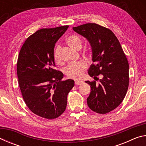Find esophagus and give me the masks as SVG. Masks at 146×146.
<instances>
[{
	"label": "esophagus",
	"mask_w": 146,
	"mask_h": 146,
	"mask_svg": "<svg viewBox=\"0 0 146 146\" xmlns=\"http://www.w3.org/2000/svg\"><path fill=\"white\" fill-rule=\"evenodd\" d=\"M75 84L76 85H81L84 82L83 81H80V80H75Z\"/></svg>",
	"instance_id": "obj_1"
}]
</instances>
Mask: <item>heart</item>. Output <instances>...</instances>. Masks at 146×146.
Returning a JSON list of instances; mask_svg holds the SVG:
<instances>
[{
    "mask_svg": "<svg viewBox=\"0 0 146 146\" xmlns=\"http://www.w3.org/2000/svg\"><path fill=\"white\" fill-rule=\"evenodd\" d=\"M66 42L71 48L75 49H80L82 46V40L77 35H72L69 36L66 39ZM61 46L60 45L56 46L54 52V57L56 62L60 63L61 62L60 58ZM90 50L88 49L86 53L90 54ZM88 68L87 62L84 60H79L76 62L71 63L65 70V73L68 78L73 79H80L83 76L84 72Z\"/></svg>",
    "mask_w": 146,
    "mask_h": 146,
    "instance_id": "heart-1",
    "label": "heart"
}]
</instances>
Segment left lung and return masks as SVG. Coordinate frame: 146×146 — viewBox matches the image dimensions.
Masks as SVG:
<instances>
[{"label": "left lung", "instance_id": "obj_1", "mask_svg": "<svg viewBox=\"0 0 146 146\" xmlns=\"http://www.w3.org/2000/svg\"><path fill=\"white\" fill-rule=\"evenodd\" d=\"M73 29L88 40L92 61L88 70L91 77L101 75L100 83L86 81L91 87L87 103L91 110L100 114L111 111L119 106L129 86V64L117 36L105 27L88 23ZM96 80V79H95Z\"/></svg>", "mask_w": 146, "mask_h": 146}]
</instances>
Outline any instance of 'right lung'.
Instances as JSON below:
<instances>
[{
	"instance_id": "add662e5",
	"label": "right lung",
	"mask_w": 146,
	"mask_h": 146,
	"mask_svg": "<svg viewBox=\"0 0 146 146\" xmlns=\"http://www.w3.org/2000/svg\"><path fill=\"white\" fill-rule=\"evenodd\" d=\"M69 26L44 28L27 38L17 65L19 84L24 102L35 114L47 119L61 115L68 94L75 85L71 79L62 81L61 71L54 69V48Z\"/></svg>"
}]
</instances>
